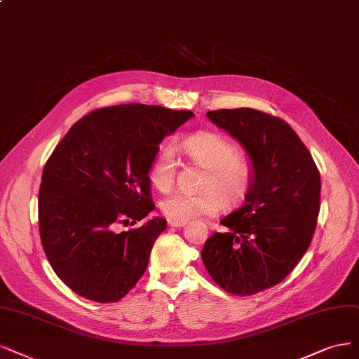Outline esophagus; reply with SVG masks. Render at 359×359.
Segmentation results:
<instances>
[{
    "mask_svg": "<svg viewBox=\"0 0 359 359\" xmlns=\"http://www.w3.org/2000/svg\"><path fill=\"white\" fill-rule=\"evenodd\" d=\"M167 223H168V226H171V228H182V226H184V224H187V222H184V220H172V219H168Z\"/></svg>",
    "mask_w": 359,
    "mask_h": 359,
    "instance_id": "esophagus-1",
    "label": "esophagus"
}]
</instances>
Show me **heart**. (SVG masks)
I'll list each match as a JSON object with an SVG mask.
<instances>
[{"label":"heart","instance_id":"heart-1","mask_svg":"<svg viewBox=\"0 0 359 359\" xmlns=\"http://www.w3.org/2000/svg\"><path fill=\"white\" fill-rule=\"evenodd\" d=\"M182 151L192 163L205 168L200 194L175 192L159 204L172 220L215 216L223 208L240 204L253 184V164L238 154L236 146L216 133L203 131L182 142ZM176 177V158L171 148H163L149 167V180L161 192L171 189Z\"/></svg>","mask_w":359,"mask_h":359}]
</instances>
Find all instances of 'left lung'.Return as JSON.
Wrapping results in <instances>:
<instances>
[{
	"label": "left lung",
	"mask_w": 359,
	"mask_h": 359,
	"mask_svg": "<svg viewBox=\"0 0 359 359\" xmlns=\"http://www.w3.org/2000/svg\"><path fill=\"white\" fill-rule=\"evenodd\" d=\"M245 149L253 184L245 203L220 220L228 232L201 251L210 276L231 294L251 296L281 283L311 245L320 213L321 177L283 119L251 108L207 112Z\"/></svg>",
	"instance_id": "8db88e82"
}]
</instances>
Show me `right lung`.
<instances>
[{
    "label": "right lung",
    "mask_w": 359,
    "mask_h": 359,
    "mask_svg": "<svg viewBox=\"0 0 359 359\" xmlns=\"http://www.w3.org/2000/svg\"><path fill=\"white\" fill-rule=\"evenodd\" d=\"M194 116L156 104H118L76 121L53 151L38 195L39 235L53 271L74 293L99 303L121 300L148 268L163 217L149 167L159 143Z\"/></svg>",
    "instance_id": "1"
}]
</instances>
